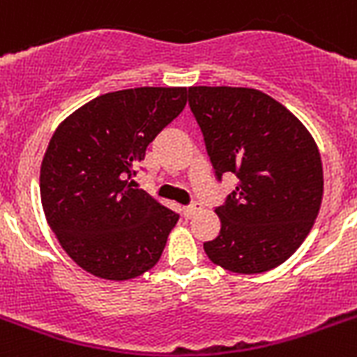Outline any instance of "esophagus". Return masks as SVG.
<instances>
[{"label": "esophagus", "instance_id": "1", "mask_svg": "<svg viewBox=\"0 0 357 357\" xmlns=\"http://www.w3.org/2000/svg\"><path fill=\"white\" fill-rule=\"evenodd\" d=\"M199 210H201V202H192V204H188V206H184V218H193Z\"/></svg>", "mask_w": 357, "mask_h": 357}]
</instances>
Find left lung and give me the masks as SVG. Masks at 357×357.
Instances as JSON below:
<instances>
[{
	"label": "left lung",
	"instance_id": "1",
	"mask_svg": "<svg viewBox=\"0 0 357 357\" xmlns=\"http://www.w3.org/2000/svg\"><path fill=\"white\" fill-rule=\"evenodd\" d=\"M188 98L215 176H238L215 208L221 230L204 252L239 275L275 269L301 247L321 208L315 139L284 105L255 88L192 86Z\"/></svg>",
	"mask_w": 357,
	"mask_h": 357
}]
</instances>
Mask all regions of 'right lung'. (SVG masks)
<instances>
[{"label":"right lung","instance_id":"right-lung-1","mask_svg":"<svg viewBox=\"0 0 357 357\" xmlns=\"http://www.w3.org/2000/svg\"><path fill=\"white\" fill-rule=\"evenodd\" d=\"M184 107L186 88H130L92 99L56 127L40 167L42 208L90 275L123 282L158 264L178 213L132 188V176Z\"/></svg>","mask_w":357,"mask_h":357}]
</instances>
